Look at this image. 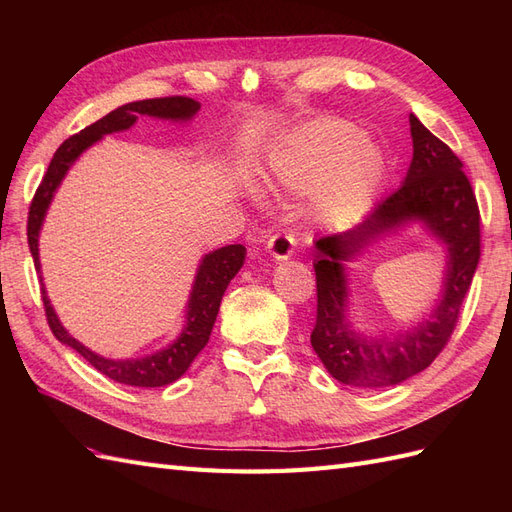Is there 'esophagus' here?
<instances>
[{
    "mask_svg": "<svg viewBox=\"0 0 512 512\" xmlns=\"http://www.w3.org/2000/svg\"><path fill=\"white\" fill-rule=\"evenodd\" d=\"M294 241L292 235H286V232H277L269 241H267V250L275 260H288L294 254Z\"/></svg>",
    "mask_w": 512,
    "mask_h": 512,
    "instance_id": "1",
    "label": "esophagus"
}]
</instances>
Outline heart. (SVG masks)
<instances>
[{
  "label": "heart",
  "mask_w": 512,
  "mask_h": 512,
  "mask_svg": "<svg viewBox=\"0 0 512 512\" xmlns=\"http://www.w3.org/2000/svg\"><path fill=\"white\" fill-rule=\"evenodd\" d=\"M269 168L286 188L307 192L318 184L316 207L335 222H348L376 196L386 175L380 145L342 119H314L277 143Z\"/></svg>",
  "instance_id": "obj_1"
}]
</instances>
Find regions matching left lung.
<instances>
[{
  "label": "left lung",
  "instance_id": "left-lung-1",
  "mask_svg": "<svg viewBox=\"0 0 512 512\" xmlns=\"http://www.w3.org/2000/svg\"><path fill=\"white\" fill-rule=\"evenodd\" d=\"M410 134L414 153L404 183L359 226L314 241L318 312L312 346L335 380L359 389L399 384L433 363L455 329L480 258V213L461 160L412 113ZM410 223H421L445 247L441 297L408 330L367 336L349 318L345 265Z\"/></svg>",
  "mask_w": 512,
  "mask_h": 512
}]
</instances>
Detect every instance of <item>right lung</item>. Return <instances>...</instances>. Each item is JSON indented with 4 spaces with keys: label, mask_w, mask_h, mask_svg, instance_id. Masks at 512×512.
Listing matches in <instances>:
<instances>
[{
    "label": "right lung",
    "mask_w": 512,
    "mask_h": 512,
    "mask_svg": "<svg viewBox=\"0 0 512 512\" xmlns=\"http://www.w3.org/2000/svg\"><path fill=\"white\" fill-rule=\"evenodd\" d=\"M198 111H200V104L192 98H183V96L138 100V102H130L115 108V111L104 115L96 123H91V126H87L79 134H74L68 138V141L61 143V147L55 151V156L49 164V170H46V175L42 177V183L38 185L32 207H29L27 241H29V252L34 256V265L38 273H42L38 239H40V230L46 218V211H49L61 181H64V177L68 175L72 164L81 158V153L94 143L102 141L106 134L130 130L136 123L138 115L156 117V119L173 121V123H185L194 119ZM243 260H245V247L239 243L226 245V247H220V250L205 254L194 275L190 299H188V305H185V320H183L181 333L162 350H156L145 356H136V359H106V356L83 346L79 339L72 337L66 331L64 324H61L59 316L55 314V307L51 305L49 294H46V288L42 284V301L46 309V320H49V327L59 342L79 352L87 363H91L100 371V374L128 386H143V389L166 386L170 382L179 380L185 371H188L198 352L207 346L215 318H218V312H220L224 292L232 277H235L243 267Z\"/></svg>",
    "instance_id": "add662e5"
}]
</instances>
